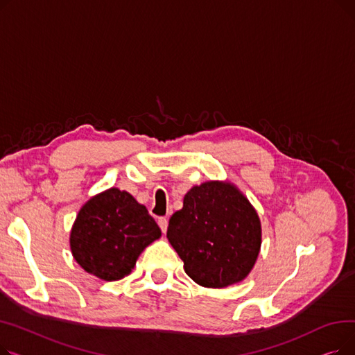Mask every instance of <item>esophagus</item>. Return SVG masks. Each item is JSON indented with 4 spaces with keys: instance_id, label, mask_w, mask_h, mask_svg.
<instances>
[{
    "instance_id": "1",
    "label": "esophagus",
    "mask_w": 355,
    "mask_h": 355,
    "mask_svg": "<svg viewBox=\"0 0 355 355\" xmlns=\"http://www.w3.org/2000/svg\"><path fill=\"white\" fill-rule=\"evenodd\" d=\"M158 226L161 227L162 233H165V232H166V227H168V220H166L165 217H159V218H158Z\"/></svg>"
}]
</instances>
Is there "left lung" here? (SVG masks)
Instances as JSON below:
<instances>
[{
	"mask_svg": "<svg viewBox=\"0 0 355 355\" xmlns=\"http://www.w3.org/2000/svg\"><path fill=\"white\" fill-rule=\"evenodd\" d=\"M166 237L184 270L206 288L237 284L252 270L262 229L249 200L229 182L196 185L168 223Z\"/></svg>",
	"mask_w": 355,
	"mask_h": 355,
	"instance_id": "obj_1",
	"label": "left lung"
}]
</instances>
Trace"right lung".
<instances>
[{"instance_id": "add662e5", "label": "right lung", "mask_w": 355, "mask_h": 355, "mask_svg": "<svg viewBox=\"0 0 355 355\" xmlns=\"http://www.w3.org/2000/svg\"><path fill=\"white\" fill-rule=\"evenodd\" d=\"M159 236L145 206L126 191L109 189L79 211L70 233V249L86 272L112 282L129 275L142 250Z\"/></svg>"}]
</instances>
